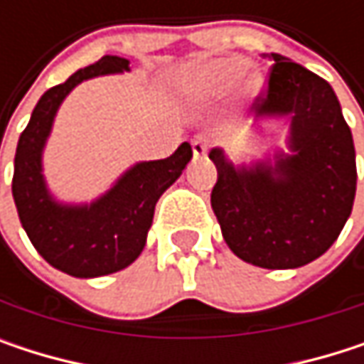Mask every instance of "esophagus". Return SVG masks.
Listing matches in <instances>:
<instances>
[{
  "label": "esophagus",
  "mask_w": 364,
  "mask_h": 364,
  "mask_svg": "<svg viewBox=\"0 0 364 364\" xmlns=\"http://www.w3.org/2000/svg\"><path fill=\"white\" fill-rule=\"evenodd\" d=\"M191 151H193V156L196 158H204L206 156V151H208V139L206 136H193L191 139Z\"/></svg>",
  "instance_id": "esophagus-1"
}]
</instances>
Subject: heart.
<instances>
[{
  "label": "heart",
  "instance_id": "obj_1",
  "mask_svg": "<svg viewBox=\"0 0 364 364\" xmlns=\"http://www.w3.org/2000/svg\"><path fill=\"white\" fill-rule=\"evenodd\" d=\"M247 63L240 58H213V60H191L181 73L183 90L200 99H219L228 95L245 75ZM247 92L259 90V77L249 75L245 80Z\"/></svg>",
  "mask_w": 364,
  "mask_h": 364
}]
</instances>
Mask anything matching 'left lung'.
Segmentation results:
<instances>
[{
  "instance_id": "1",
  "label": "left lung",
  "mask_w": 364,
  "mask_h": 364,
  "mask_svg": "<svg viewBox=\"0 0 364 364\" xmlns=\"http://www.w3.org/2000/svg\"><path fill=\"white\" fill-rule=\"evenodd\" d=\"M269 58L267 95L253 105L257 130L265 119L284 122L287 149L234 164L213 147L210 206L236 257L293 269L327 253L343 230L356 193V154L331 84L282 54Z\"/></svg>"
}]
</instances>
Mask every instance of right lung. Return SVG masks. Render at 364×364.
I'll use <instances>...</instances> for the list:
<instances>
[{
  "mask_svg": "<svg viewBox=\"0 0 364 364\" xmlns=\"http://www.w3.org/2000/svg\"><path fill=\"white\" fill-rule=\"evenodd\" d=\"M124 71H130V60L107 54L46 90L16 145L12 196L18 219L37 253L75 278L119 272L141 255L156 202L181 177L193 156L191 145L181 143L166 160L132 164L92 202L73 204L54 198L43 177V149L63 101L86 80Z\"/></svg>",
  "mask_w": 364,
  "mask_h": 364,
  "instance_id": "right-lung-1",
  "label": "right lung"
}]
</instances>
